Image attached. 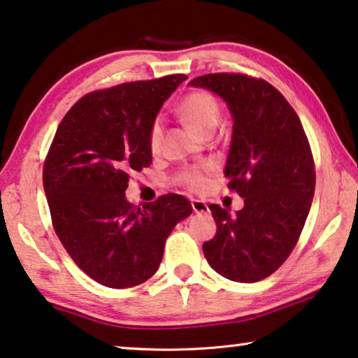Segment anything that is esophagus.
I'll list each match as a JSON object with an SVG mask.
<instances>
[{
    "instance_id": "34e87169",
    "label": "esophagus",
    "mask_w": 358,
    "mask_h": 358,
    "mask_svg": "<svg viewBox=\"0 0 358 358\" xmlns=\"http://www.w3.org/2000/svg\"><path fill=\"white\" fill-rule=\"evenodd\" d=\"M191 206H192V210H194V213H207L208 212V206H207L206 202H202V201L192 199L191 201Z\"/></svg>"
}]
</instances>
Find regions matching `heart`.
Returning <instances> with one entry per match:
<instances>
[{
  "mask_svg": "<svg viewBox=\"0 0 358 358\" xmlns=\"http://www.w3.org/2000/svg\"><path fill=\"white\" fill-rule=\"evenodd\" d=\"M178 111L181 117L188 122V126L199 135H206L208 132H213L217 127L220 119V106L213 95L208 92H191L180 101ZM162 138V124L159 119L151 124L148 143L151 151H157L161 146ZM208 167H192L186 169L185 172L180 173L181 185L186 186L192 191H201L206 186V172Z\"/></svg>",
  "mask_w": 358,
  "mask_h": 358,
  "instance_id": "obj_1",
  "label": "heart"
}]
</instances>
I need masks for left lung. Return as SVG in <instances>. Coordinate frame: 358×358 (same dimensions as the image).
<instances>
[{"label":"left lung","mask_w":358,"mask_h":358,"mask_svg":"<svg viewBox=\"0 0 358 358\" xmlns=\"http://www.w3.org/2000/svg\"><path fill=\"white\" fill-rule=\"evenodd\" d=\"M224 101L232 137L224 177L243 207L212 203L217 234L203 242L208 264L232 282L252 283L275 272L296 245L315 189V170L301 121L263 79L213 73L189 81Z\"/></svg>","instance_id":"1"}]
</instances>
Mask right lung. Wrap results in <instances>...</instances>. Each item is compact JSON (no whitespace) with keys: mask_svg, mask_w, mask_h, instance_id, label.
<instances>
[{"mask_svg":"<svg viewBox=\"0 0 358 358\" xmlns=\"http://www.w3.org/2000/svg\"><path fill=\"white\" fill-rule=\"evenodd\" d=\"M186 79L170 75L87 94L57 129L43 183L54 229L73 261L110 288L155 275L175 224L192 213L178 194L134 207L129 173L148 167L151 124Z\"/></svg>","mask_w":358,"mask_h":358,"instance_id":"1","label":"right lung"}]
</instances>
